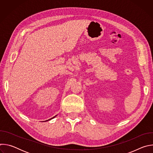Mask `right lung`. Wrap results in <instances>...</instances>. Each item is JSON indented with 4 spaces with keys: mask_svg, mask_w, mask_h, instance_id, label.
Listing matches in <instances>:
<instances>
[{
    "mask_svg": "<svg viewBox=\"0 0 153 153\" xmlns=\"http://www.w3.org/2000/svg\"><path fill=\"white\" fill-rule=\"evenodd\" d=\"M56 116H54V117H52V118H51V119H49V120H51V119H53V118H54V117H56ZM46 121H47V120H46Z\"/></svg>",
    "mask_w": 153,
    "mask_h": 153,
    "instance_id": "right-lung-1",
    "label": "right lung"
}]
</instances>
